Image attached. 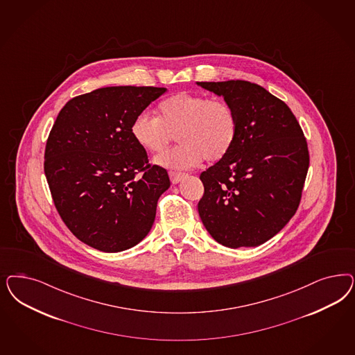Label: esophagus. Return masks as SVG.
<instances>
[{
  "label": "esophagus",
  "mask_w": 355,
  "mask_h": 355,
  "mask_svg": "<svg viewBox=\"0 0 355 355\" xmlns=\"http://www.w3.org/2000/svg\"><path fill=\"white\" fill-rule=\"evenodd\" d=\"M185 176H187V175L183 173V172H170V179H171L172 184L180 183Z\"/></svg>",
  "instance_id": "esophagus-1"
}]
</instances>
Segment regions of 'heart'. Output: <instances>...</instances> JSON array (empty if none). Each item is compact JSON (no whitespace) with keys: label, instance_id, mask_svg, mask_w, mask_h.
<instances>
[{"label":"heart","instance_id":"b5f03b06","mask_svg":"<svg viewBox=\"0 0 355 355\" xmlns=\"http://www.w3.org/2000/svg\"><path fill=\"white\" fill-rule=\"evenodd\" d=\"M236 133V116L229 104L191 92H178L163 101L159 117L145 111L132 124V136L150 153L166 149L178 135L180 145L154 158L158 166L172 170H189L204 158L222 159Z\"/></svg>","mask_w":355,"mask_h":355}]
</instances>
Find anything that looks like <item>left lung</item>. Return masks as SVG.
<instances>
[{
  "label": "left lung",
  "instance_id": "1",
  "mask_svg": "<svg viewBox=\"0 0 355 355\" xmlns=\"http://www.w3.org/2000/svg\"><path fill=\"white\" fill-rule=\"evenodd\" d=\"M196 83L222 96L238 121L232 148L200 176L198 214L219 244L257 247L297 211L309 166L306 138L286 104L259 85Z\"/></svg>",
  "mask_w": 355,
  "mask_h": 355
}]
</instances>
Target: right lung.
Wrapping results in <instances>:
<instances>
[{"label": "right lung", "mask_w": 355, "mask_h": 355, "mask_svg": "<svg viewBox=\"0 0 355 355\" xmlns=\"http://www.w3.org/2000/svg\"><path fill=\"white\" fill-rule=\"evenodd\" d=\"M164 87L112 86L73 98L60 111L44 172L60 217L98 251L137 245L153 227L171 182L132 136V124Z\"/></svg>", "instance_id": "right-lung-1"}]
</instances>
